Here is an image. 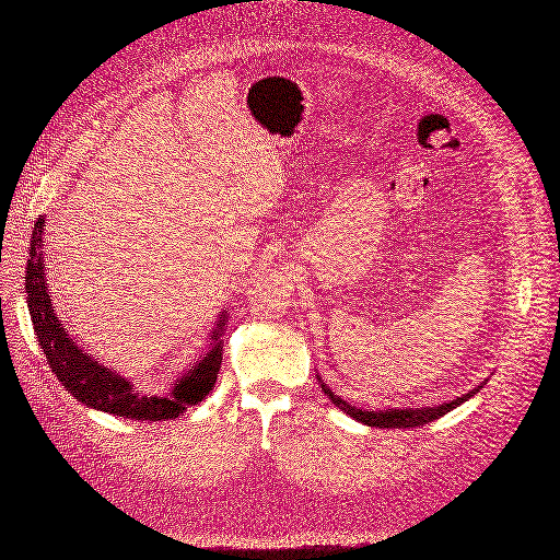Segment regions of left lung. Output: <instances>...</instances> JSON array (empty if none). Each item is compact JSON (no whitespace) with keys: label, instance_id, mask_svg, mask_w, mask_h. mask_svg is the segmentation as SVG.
<instances>
[{"label":"left lung","instance_id":"1","mask_svg":"<svg viewBox=\"0 0 560 560\" xmlns=\"http://www.w3.org/2000/svg\"><path fill=\"white\" fill-rule=\"evenodd\" d=\"M318 383H322L324 394L330 398V401H332L339 410H343L346 415L358 419V421H362V423H366V425H374V429H415V425H423V423H429V421H433V419H440L442 415H446V412H451L454 408H458L460 404L467 401V398H471L478 389L483 387V385H478V387H474L471 392H467V394L454 398V401H446V404L433 406V408L360 410V408H355V406H351V404H346L341 396H337L328 385H324L322 378H318Z\"/></svg>","mask_w":560,"mask_h":560}]
</instances>
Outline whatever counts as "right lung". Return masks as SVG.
<instances>
[{
	"label": "right lung",
	"instance_id": "right-lung-1",
	"mask_svg": "<svg viewBox=\"0 0 560 560\" xmlns=\"http://www.w3.org/2000/svg\"><path fill=\"white\" fill-rule=\"evenodd\" d=\"M43 228L45 219L34 223L30 259H26L24 273V294L30 305L34 332L38 337L40 349L47 358L51 374H57L59 383L89 408L109 412L125 419L141 421H166L179 417L186 406H198L217 383V374L223 362V328L225 314H219V324L211 332V346L196 362L189 374L182 376L168 396H148L141 394L127 378L118 376L116 371L97 364L82 346H77L59 316L55 314L49 299V289L45 282V264H43Z\"/></svg>",
	"mask_w": 560,
	"mask_h": 560
}]
</instances>
